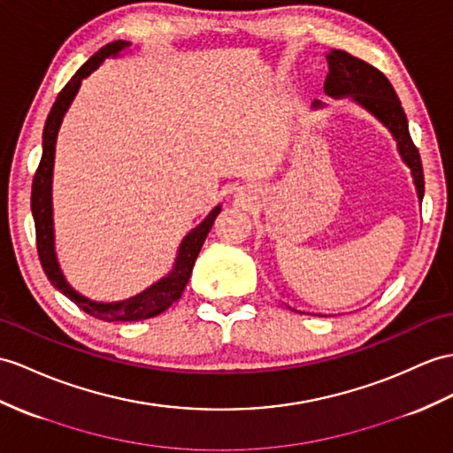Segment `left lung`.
<instances>
[{
  "label": "left lung",
  "instance_id": "obj_1",
  "mask_svg": "<svg viewBox=\"0 0 453 453\" xmlns=\"http://www.w3.org/2000/svg\"><path fill=\"white\" fill-rule=\"evenodd\" d=\"M326 63L328 74L325 79V94L334 99L349 97L351 102L361 105L390 130L402 161L411 171L418 203H421L425 196L421 157H418V151L410 136L407 117L390 81L372 65L342 50H330L326 53ZM313 107L319 109L323 104L315 102Z\"/></svg>",
  "mask_w": 453,
  "mask_h": 453
}]
</instances>
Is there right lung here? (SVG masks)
Here are the masks:
<instances>
[{
    "instance_id": "right-lung-1",
    "label": "right lung",
    "mask_w": 453,
    "mask_h": 453,
    "mask_svg": "<svg viewBox=\"0 0 453 453\" xmlns=\"http://www.w3.org/2000/svg\"><path fill=\"white\" fill-rule=\"evenodd\" d=\"M130 46L132 43L127 40H117V42L107 43V46L96 51L92 58L88 59L79 71H76V74L67 82V86L59 92L46 119V127H43L42 159L38 165V171L35 174V180H32V197H30V209H32V217H35V226H36L38 257L48 280L61 294L67 296L71 302L79 305L82 311L109 323L142 321V319H151L163 313L165 310H169V307L182 296L186 284H188L194 263L197 259V253H200L209 230H211L217 215L220 213V205H217L200 225L192 228L190 233L184 236L173 269L165 274L163 279L153 282L150 288H146L143 292L127 297V300H120V302L90 300V297L76 292L67 282V279H65L58 261V253H55V230H53L51 188H53L55 143H58V134L63 123V117L69 111L76 94H79L82 81L86 76H90L105 59L119 58V55L125 50H128Z\"/></svg>"
}]
</instances>
